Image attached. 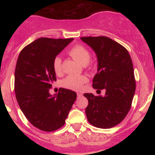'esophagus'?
I'll return each mask as SVG.
<instances>
[{"instance_id": "esophagus-1", "label": "esophagus", "mask_w": 155, "mask_h": 155, "mask_svg": "<svg viewBox=\"0 0 155 155\" xmlns=\"http://www.w3.org/2000/svg\"><path fill=\"white\" fill-rule=\"evenodd\" d=\"M82 95H83L82 94H81V93H79H79H77V97H81V96H82Z\"/></svg>"}]
</instances>
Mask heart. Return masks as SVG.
Instances as JSON below:
<instances>
[{"instance_id":"b5f03b06","label":"heart","mask_w":155,"mask_h":155,"mask_svg":"<svg viewBox=\"0 0 155 155\" xmlns=\"http://www.w3.org/2000/svg\"><path fill=\"white\" fill-rule=\"evenodd\" d=\"M69 54L79 62L81 65H85L90 62L91 54L86 47L82 45H76L69 51ZM53 69L57 74H60L62 71V60L60 57H55L53 60ZM86 76L78 75H69L62 81V85L64 87L73 90H79L83 84L87 81Z\"/></svg>"}]
</instances>
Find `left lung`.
I'll use <instances>...</instances> for the list:
<instances>
[{
    "mask_svg": "<svg viewBox=\"0 0 155 155\" xmlns=\"http://www.w3.org/2000/svg\"><path fill=\"white\" fill-rule=\"evenodd\" d=\"M93 49L97 58V72L92 87L104 96L84 93L88 100L87 118L99 128H111L120 124L130 109L136 80L133 65L128 51L115 41L106 36L81 37Z\"/></svg>",
    "mask_w": 155,
    "mask_h": 155,
    "instance_id": "1",
    "label": "left lung"
}]
</instances>
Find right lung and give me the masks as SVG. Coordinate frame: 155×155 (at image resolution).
Returning <instances> with one entry per match:
<instances>
[{
	"mask_svg": "<svg viewBox=\"0 0 155 155\" xmlns=\"http://www.w3.org/2000/svg\"><path fill=\"white\" fill-rule=\"evenodd\" d=\"M74 38H40L19 53L15 74L16 98L22 113L41 130L51 132L63 127L76 99L72 90L60 88L51 95L56 81L53 60Z\"/></svg>",
	"mask_w": 155,
	"mask_h": 155,
	"instance_id": "right-lung-1",
	"label": "right lung"
}]
</instances>
